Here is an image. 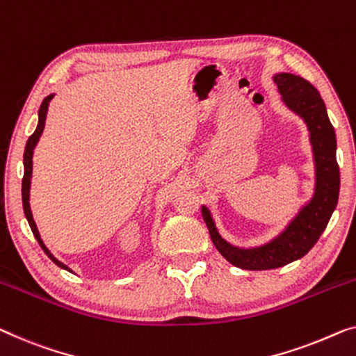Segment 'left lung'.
Wrapping results in <instances>:
<instances>
[{"label":"left lung","instance_id":"left-lung-1","mask_svg":"<svg viewBox=\"0 0 356 356\" xmlns=\"http://www.w3.org/2000/svg\"><path fill=\"white\" fill-rule=\"evenodd\" d=\"M273 80L286 106L303 117L310 130L316 163V189L312 202L302 209L280 238L252 250L238 249L221 239L209 210L202 207L204 220L215 247L229 264L242 270H271L307 255L326 229L341 189V172L336 159V131L329 122L326 106L318 90L310 81L292 74H277Z\"/></svg>","mask_w":356,"mask_h":356}]
</instances>
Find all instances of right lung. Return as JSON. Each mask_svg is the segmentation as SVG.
Listing matches in <instances>:
<instances>
[{
  "label": "right lung",
  "mask_w": 356,
  "mask_h": 356,
  "mask_svg": "<svg viewBox=\"0 0 356 356\" xmlns=\"http://www.w3.org/2000/svg\"><path fill=\"white\" fill-rule=\"evenodd\" d=\"M54 95H49L48 97H44V101L41 102L40 106V111H38V127L37 130L33 131V135L29 138L27 141V146H25V152H24V178H22V204H24V212L25 216H27V221L30 225V228H32V233L35 238H37L38 244L41 245V249L44 250V254L49 257L51 260L54 261L56 265L64 268V270H69L64 264H60L58 259H54L53 254L46 249V245L43 244V241L40 238V233H38V228L37 225H35L33 221V216L32 212H30V204H29V199H30V178H32V157H33V149L37 146V143L40 140L41 133H43V128H44V122H46V115H48V109H49V102L53 99Z\"/></svg>",
  "instance_id": "obj_1"
}]
</instances>
